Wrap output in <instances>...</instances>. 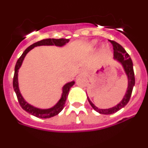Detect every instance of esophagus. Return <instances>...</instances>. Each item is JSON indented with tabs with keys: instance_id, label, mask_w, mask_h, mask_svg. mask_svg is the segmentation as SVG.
<instances>
[{
	"instance_id": "obj_1",
	"label": "esophagus",
	"mask_w": 148,
	"mask_h": 148,
	"mask_svg": "<svg viewBox=\"0 0 148 148\" xmlns=\"http://www.w3.org/2000/svg\"><path fill=\"white\" fill-rule=\"evenodd\" d=\"M81 72L82 73V74H86V71L84 70H81Z\"/></svg>"
}]
</instances>
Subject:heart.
<instances>
[{
  "mask_svg": "<svg viewBox=\"0 0 148 148\" xmlns=\"http://www.w3.org/2000/svg\"><path fill=\"white\" fill-rule=\"evenodd\" d=\"M96 43H97V41H96V40H92V42H91V43H90V47H93L94 46H95V44H96Z\"/></svg>",
  "mask_w": 148,
  "mask_h": 148,
  "instance_id": "obj_1",
  "label": "heart"
}]
</instances>
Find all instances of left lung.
<instances>
[{
  "label": "left lung",
  "mask_w": 148,
  "mask_h": 148,
  "mask_svg": "<svg viewBox=\"0 0 148 148\" xmlns=\"http://www.w3.org/2000/svg\"><path fill=\"white\" fill-rule=\"evenodd\" d=\"M110 42L113 44V58L121 65L123 70L126 74L127 78L128 83L127 88L126 92H125V95H124L123 99H121L119 103H118L113 108H108V109H100V108H97L87 96V100L91 107L100 114L104 115L113 114L124 108L125 105H127L130 100V96H131L133 87L135 85V76H134V72H133V65L130 56L127 53L125 49L119 44L114 40H110Z\"/></svg>",
  "instance_id": "left-lung-1"
}]
</instances>
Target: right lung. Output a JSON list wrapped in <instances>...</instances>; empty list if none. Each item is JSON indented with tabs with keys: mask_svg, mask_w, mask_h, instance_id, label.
I'll list each match as a JSON object with an SVG mask.
<instances>
[{
	"mask_svg": "<svg viewBox=\"0 0 148 148\" xmlns=\"http://www.w3.org/2000/svg\"><path fill=\"white\" fill-rule=\"evenodd\" d=\"M69 40H70L64 38H47L38 41L35 44L30 45L28 48L25 49V51L23 52L21 56L18 58L16 64H15V74H14V78H13V88H14L15 93H16L18 102H19L20 105L21 106V108L24 110L27 111V113H29V114L35 116V117L40 119H48L58 115L64 108V104L65 102H66V98L68 96L69 91H70V88L74 85L75 82L72 81L70 82H67L63 86L61 99L53 107L48 108V109H40V108H35L32 104H29L22 96L20 90H19V86H18V71H19V69L21 66L22 63H23L24 58H25V56H27V53L35 47H39V46H56V47H61L63 46H64L66 43L69 42Z\"/></svg>",
	"mask_w": 148,
	"mask_h": 148,
	"instance_id": "1",
	"label": "right lung"
}]
</instances>
